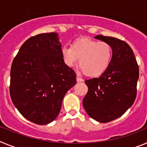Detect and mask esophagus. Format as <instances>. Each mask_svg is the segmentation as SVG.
I'll return each instance as SVG.
<instances>
[{
	"instance_id": "1",
	"label": "esophagus",
	"mask_w": 147,
	"mask_h": 147,
	"mask_svg": "<svg viewBox=\"0 0 147 147\" xmlns=\"http://www.w3.org/2000/svg\"><path fill=\"white\" fill-rule=\"evenodd\" d=\"M77 81L78 82H82V81H84V80H83L80 76L77 75Z\"/></svg>"
}]
</instances>
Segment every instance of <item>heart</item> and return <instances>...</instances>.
I'll use <instances>...</instances> for the list:
<instances>
[{"label":"heart","mask_w":147,"mask_h":147,"mask_svg":"<svg viewBox=\"0 0 147 147\" xmlns=\"http://www.w3.org/2000/svg\"><path fill=\"white\" fill-rule=\"evenodd\" d=\"M61 55L65 64L69 67L73 66L80 58V69L88 76L96 77L108 68L112 59V49L107 42L83 37L74 40L72 47H63Z\"/></svg>","instance_id":"1"}]
</instances>
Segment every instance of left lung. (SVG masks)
<instances>
[{"mask_svg": "<svg viewBox=\"0 0 147 147\" xmlns=\"http://www.w3.org/2000/svg\"><path fill=\"white\" fill-rule=\"evenodd\" d=\"M95 38L110 44L112 57L100 77L85 81L88 92L83 106L92 118L108 123L123 115L133 104L137 95L139 67L128 43L101 35Z\"/></svg>", "mask_w": 147, "mask_h": 147, "instance_id": "8db88e82", "label": "left lung"}]
</instances>
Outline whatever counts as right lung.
<instances>
[{"label": "right lung", "instance_id": "1", "mask_svg": "<svg viewBox=\"0 0 147 147\" xmlns=\"http://www.w3.org/2000/svg\"><path fill=\"white\" fill-rule=\"evenodd\" d=\"M75 84L76 74L63 62L56 33L29 38L12 61L11 99L20 114L36 124L57 118L65 94Z\"/></svg>", "mask_w": 147, "mask_h": 147}]
</instances>
